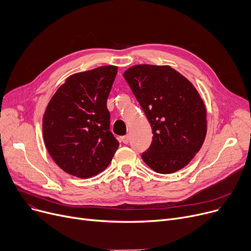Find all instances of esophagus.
I'll list each match as a JSON object with an SVG mask.
<instances>
[{
	"label": "esophagus",
	"instance_id": "obj_1",
	"mask_svg": "<svg viewBox=\"0 0 251 251\" xmlns=\"http://www.w3.org/2000/svg\"><path fill=\"white\" fill-rule=\"evenodd\" d=\"M122 141H123L124 144H128V142H129V136H128V135L124 136V137L122 138Z\"/></svg>",
	"mask_w": 251,
	"mask_h": 251
}]
</instances>
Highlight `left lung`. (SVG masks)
<instances>
[{"mask_svg":"<svg viewBox=\"0 0 251 251\" xmlns=\"http://www.w3.org/2000/svg\"><path fill=\"white\" fill-rule=\"evenodd\" d=\"M124 77L152 127L151 145L142 159L159 174L183 169L206 136V108L197 90L166 65H135Z\"/></svg>","mask_w":251,"mask_h":251,"instance_id":"1","label":"left lung"}]
</instances>
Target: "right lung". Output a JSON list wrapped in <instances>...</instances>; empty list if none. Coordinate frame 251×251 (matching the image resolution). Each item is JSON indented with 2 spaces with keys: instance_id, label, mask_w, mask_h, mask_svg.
I'll return each instance as SVG.
<instances>
[{
  "instance_id": "add662e5",
  "label": "right lung",
  "mask_w": 251,
  "mask_h": 251,
  "mask_svg": "<svg viewBox=\"0 0 251 251\" xmlns=\"http://www.w3.org/2000/svg\"><path fill=\"white\" fill-rule=\"evenodd\" d=\"M117 67L106 65L67 77L43 118L46 148L59 168L88 178L108 165L119 143L107 109Z\"/></svg>"
}]
</instances>
